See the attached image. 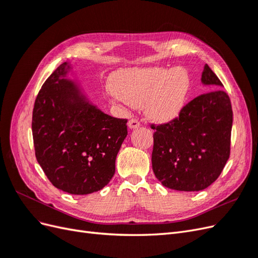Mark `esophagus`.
<instances>
[{"label":"esophagus","mask_w":258,"mask_h":258,"mask_svg":"<svg viewBox=\"0 0 258 258\" xmlns=\"http://www.w3.org/2000/svg\"><path fill=\"white\" fill-rule=\"evenodd\" d=\"M128 126L130 129H137L139 128L140 126H141V123H140V121L136 118H131L129 121H128Z\"/></svg>","instance_id":"34e87169"}]
</instances>
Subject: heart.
I'll return each instance as SVG.
<instances>
[{"label":"heart","instance_id":"obj_1","mask_svg":"<svg viewBox=\"0 0 258 258\" xmlns=\"http://www.w3.org/2000/svg\"><path fill=\"white\" fill-rule=\"evenodd\" d=\"M111 101L143 106L158 122L175 119L185 106L190 79L183 68H135L119 70L111 79Z\"/></svg>","mask_w":258,"mask_h":258}]
</instances>
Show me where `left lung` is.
I'll use <instances>...</instances> for the list:
<instances>
[{"label":"left lung","mask_w":258,"mask_h":258,"mask_svg":"<svg viewBox=\"0 0 258 258\" xmlns=\"http://www.w3.org/2000/svg\"><path fill=\"white\" fill-rule=\"evenodd\" d=\"M201 82L214 90L187 103L175 119L155 126L152 166L163 186L198 191L217 177L230 155L232 108L223 84L208 64Z\"/></svg>","instance_id":"obj_1"}]
</instances>
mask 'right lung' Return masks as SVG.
<instances>
[{"label":"right lung","mask_w":258,"mask_h":258,"mask_svg":"<svg viewBox=\"0 0 258 258\" xmlns=\"http://www.w3.org/2000/svg\"><path fill=\"white\" fill-rule=\"evenodd\" d=\"M64 62L45 81L35 99L32 135L35 157L50 183L72 195L102 189L115 173V160L127 137V119L91 104Z\"/></svg>","instance_id":"add662e5"}]
</instances>
